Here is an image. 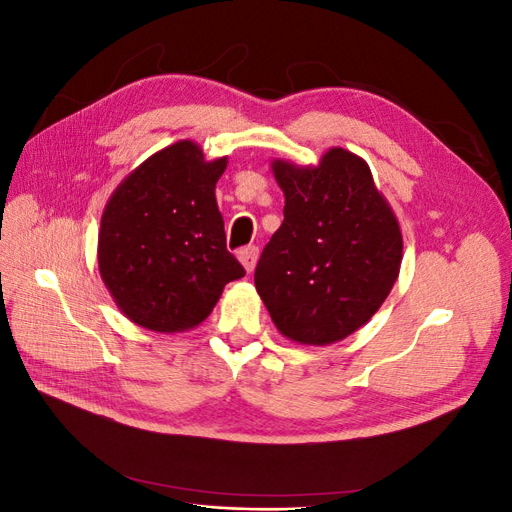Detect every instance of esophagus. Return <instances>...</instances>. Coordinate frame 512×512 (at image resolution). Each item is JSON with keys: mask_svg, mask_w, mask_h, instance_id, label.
<instances>
[{"mask_svg": "<svg viewBox=\"0 0 512 512\" xmlns=\"http://www.w3.org/2000/svg\"><path fill=\"white\" fill-rule=\"evenodd\" d=\"M239 260L241 265L245 267L247 273H252L256 269V262H258V247L256 245H247L239 252Z\"/></svg>", "mask_w": 512, "mask_h": 512, "instance_id": "1", "label": "esophagus"}]
</instances>
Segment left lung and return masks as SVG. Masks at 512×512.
Instances as JSON below:
<instances>
[{
	"label": "left lung",
	"mask_w": 512,
	"mask_h": 512,
	"mask_svg": "<svg viewBox=\"0 0 512 512\" xmlns=\"http://www.w3.org/2000/svg\"><path fill=\"white\" fill-rule=\"evenodd\" d=\"M284 222L265 245L254 284L292 342H339L378 312L401 265V232L367 164L344 149L318 168L277 160Z\"/></svg>",
	"instance_id": "8db88e82"
}]
</instances>
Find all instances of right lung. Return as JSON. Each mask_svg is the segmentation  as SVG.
Listing matches in <instances>:
<instances>
[{"mask_svg": "<svg viewBox=\"0 0 512 512\" xmlns=\"http://www.w3.org/2000/svg\"><path fill=\"white\" fill-rule=\"evenodd\" d=\"M224 170L226 158L205 162L198 145L181 141L138 166L108 200L98 265L132 322L162 333L192 329L245 275L226 250L215 200Z\"/></svg>", "mask_w": 512, "mask_h": 512, "instance_id": "obj_1", "label": "right lung"}]
</instances>
